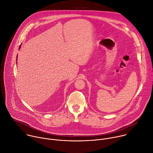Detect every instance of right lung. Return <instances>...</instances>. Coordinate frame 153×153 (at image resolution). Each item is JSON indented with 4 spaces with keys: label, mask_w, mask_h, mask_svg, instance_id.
<instances>
[{
    "label": "right lung",
    "mask_w": 153,
    "mask_h": 153,
    "mask_svg": "<svg viewBox=\"0 0 153 153\" xmlns=\"http://www.w3.org/2000/svg\"><path fill=\"white\" fill-rule=\"evenodd\" d=\"M20 48H21V45L19 46V49H20Z\"/></svg>",
    "instance_id": "1"
}]
</instances>
